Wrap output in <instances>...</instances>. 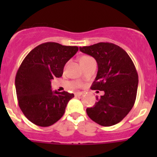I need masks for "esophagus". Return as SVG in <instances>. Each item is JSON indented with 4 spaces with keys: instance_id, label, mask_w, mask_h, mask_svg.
I'll return each instance as SVG.
<instances>
[{
    "instance_id": "34e87169",
    "label": "esophagus",
    "mask_w": 157,
    "mask_h": 157,
    "mask_svg": "<svg viewBox=\"0 0 157 157\" xmlns=\"http://www.w3.org/2000/svg\"><path fill=\"white\" fill-rule=\"evenodd\" d=\"M84 94V92H82V91H76V92L75 93V97H79V96H81V95H82Z\"/></svg>"
}]
</instances>
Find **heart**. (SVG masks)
Instances as JSON below:
<instances>
[{"mask_svg":"<svg viewBox=\"0 0 157 157\" xmlns=\"http://www.w3.org/2000/svg\"><path fill=\"white\" fill-rule=\"evenodd\" d=\"M91 57H89V56H87V55H82L80 57V64H82L84 63H86V61H88L89 60V59H91Z\"/></svg>","mask_w":157,"mask_h":157,"instance_id":"b5f03b06","label":"heart"}]
</instances>
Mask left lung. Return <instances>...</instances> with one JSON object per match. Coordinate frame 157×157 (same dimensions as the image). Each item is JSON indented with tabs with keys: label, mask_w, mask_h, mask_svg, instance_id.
<instances>
[{
	"label": "left lung",
	"mask_w": 157,
	"mask_h": 157,
	"mask_svg": "<svg viewBox=\"0 0 157 157\" xmlns=\"http://www.w3.org/2000/svg\"><path fill=\"white\" fill-rule=\"evenodd\" d=\"M80 51L95 59L98 66L91 89L104 91L97 102L86 113L102 126H111L122 121L136 100L138 75L132 60L121 47L111 43H98L80 47Z\"/></svg>",
	"instance_id": "1"
}]
</instances>
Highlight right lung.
<instances>
[{"instance_id":"add662e5","label":"right lung","mask_w":157,"mask_h":157,"mask_svg":"<svg viewBox=\"0 0 157 157\" xmlns=\"http://www.w3.org/2000/svg\"><path fill=\"white\" fill-rule=\"evenodd\" d=\"M77 51V46L44 43L23 60L15 77L16 94L20 109L32 123L47 127L64 114L68 101L75 95L53 91L51 81L62 77L65 65Z\"/></svg>"}]
</instances>
